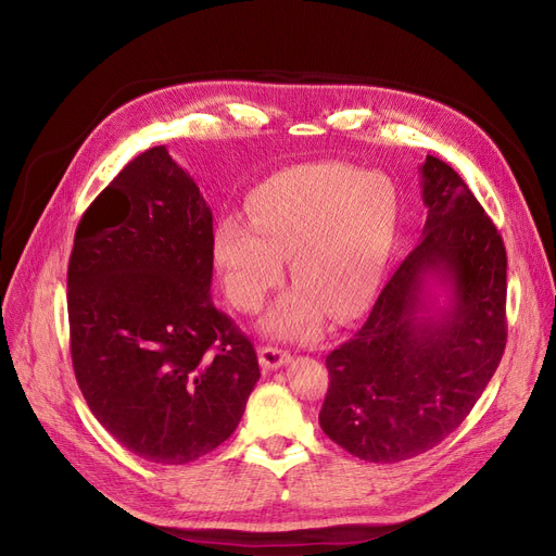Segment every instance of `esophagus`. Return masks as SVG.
<instances>
[{
	"mask_svg": "<svg viewBox=\"0 0 556 556\" xmlns=\"http://www.w3.org/2000/svg\"><path fill=\"white\" fill-rule=\"evenodd\" d=\"M288 361H290V354L286 352V349H279L275 344H266V346L258 349V363L266 371L283 367Z\"/></svg>",
	"mask_w": 556,
	"mask_h": 556,
	"instance_id": "esophagus-1",
	"label": "esophagus"
}]
</instances>
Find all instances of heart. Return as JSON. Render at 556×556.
I'll list each match as a JSON object with an SVG mask.
<instances>
[{"instance_id": "b5f03b06", "label": "heart", "mask_w": 556, "mask_h": 556, "mask_svg": "<svg viewBox=\"0 0 556 556\" xmlns=\"http://www.w3.org/2000/svg\"><path fill=\"white\" fill-rule=\"evenodd\" d=\"M250 225L229 218L214 237V258L233 306L256 313L283 277L298 283L268 315L279 338L317 336L329 313L346 319L371 298L388 263L394 204L388 187L336 162L286 168L248 204Z\"/></svg>"}]
</instances>
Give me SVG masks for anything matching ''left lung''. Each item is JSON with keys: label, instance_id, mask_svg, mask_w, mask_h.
Here are the masks:
<instances>
[{"label": "left lung", "instance_id": "left-lung-1", "mask_svg": "<svg viewBox=\"0 0 556 556\" xmlns=\"http://www.w3.org/2000/svg\"><path fill=\"white\" fill-rule=\"evenodd\" d=\"M428 218L361 329L327 356L319 426L365 462L392 464L430 451L469 417L507 344V252L459 175L432 155L421 166ZM434 274L452 308L424 318Z\"/></svg>", "mask_w": 556, "mask_h": 556}]
</instances>
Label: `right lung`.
<instances>
[{
	"instance_id": "right-lung-1",
	"label": "right lung",
	"mask_w": 556,
	"mask_h": 556,
	"mask_svg": "<svg viewBox=\"0 0 556 556\" xmlns=\"http://www.w3.org/2000/svg\"><path fill=\"white\" fill-rule=\"evenodd\" d=\"M214 225L155 146L83 214L67 268L70 349L99 424L130 453L187 464L237 430L258 361L212 298Z\"/></svg>"
}]
</instances>
